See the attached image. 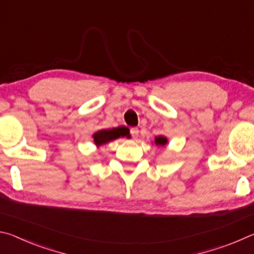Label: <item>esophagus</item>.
Wrapping results in <instances>:
<instances>
[{
  "instance_id": "34e87169",
  "label": "esophagus",
  "mask_w": 254,
  "mask_h": 254,
  "mask_svg": "<svg viewBox=\"0 0 254 254\" xmlns=\"http://www.w3.org/2000/svg\"><path fill=\"white\" fill-rule=\"evenodd\" d=\"M131 135L133 139H137V136H139V128L137 127H132L131 128Z\"/></svg>"
}]
</instances>
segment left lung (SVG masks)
Returning <instances> with one entry per match:
<instances>
[{
  "label": "left lung",
  "mask_w": 254,
  "mask_h": 254,
  "mask_svg": "<svg viewBox=\"0 0 254 254\" xmlns=\"http://www.w3.org/2000/svg\"><path fill=\"white\" fill-rule=\"evenodd\" d=\"M167 143H168V139H167V136L165 135H157L154 137V144H156L157 147L165 148Z\"/></svg>",
  "instance_id": "left-lung-1"
}]
</instances>
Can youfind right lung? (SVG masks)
<instances>
[{"label": "right lung", "mask_w": 254, "mask_h": 254, "mask_svg": "<svg viewBox=\"0 0 254 254\" xmlns=\"http://www.w3.org/2000/svg\"><path fill=\"white\" fill-rule=\"evenodd\" d=\"M127 135V128L123 127H113V128H103V130H98L93 134L94 144L96 147H101V145H105L110 143L111 141H114L121 136Z\"/></svg>", "instance_id": "right-lung-1"}]
</instances>
